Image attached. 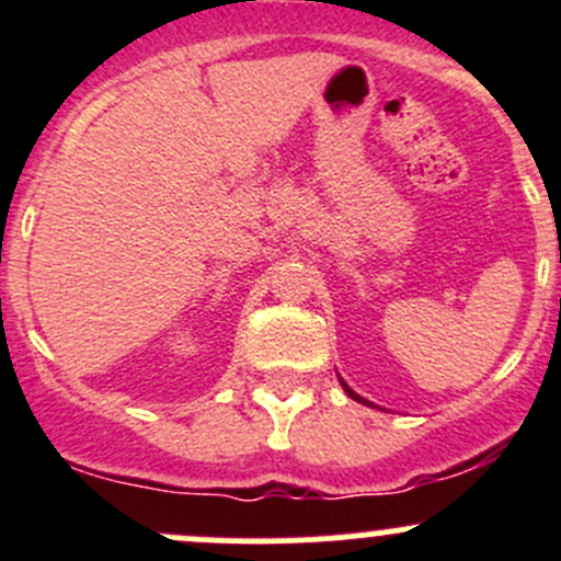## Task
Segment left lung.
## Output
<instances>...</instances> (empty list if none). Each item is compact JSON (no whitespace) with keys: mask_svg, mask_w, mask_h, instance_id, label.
<instances>
[{"mask_svg":"<svg viewBox=\"0 0 561 561\" xmlns=\"http://www.w3.org/2000/svg\"><path fill=\"white\" fill-rule=\"evenodd\" d=\"M342 388H344V390H347V396H350V399L360 401V404H369V401H366V399H360V396H358V393H355V390H350V388H347V382H342Z\"/></svg>","mask_w":561,"mask_h":561,"instance_id":"8db88e82","label":"left lung"}]
</instances>
